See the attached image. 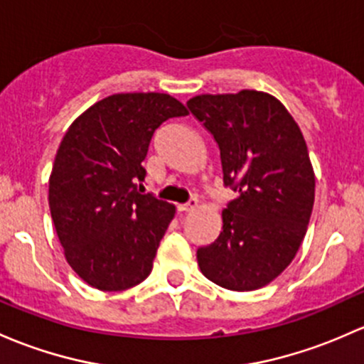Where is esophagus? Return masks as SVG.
I'll return each mask as SVG.
<instances>
[{"mask_svg": "<svg viewBox=\"0 0 364 364\" xmlns=\"http://www.w3.org/2000/svg\"><path fill=\"white\" fill-rule=\"evenodd\" d=\"M197 205H198V200L193 197V198H190V200L186 202V204H179L178 209H179V211H183V213H190V211H193V209L197 208Z\"/></svg>", "mask_w": 364, "mask_h": 364, "instance_id": "1", "label": "esophagus"}]
</instances>
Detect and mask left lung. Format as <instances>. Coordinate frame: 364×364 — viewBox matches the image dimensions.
Wrapping results in <instances>:
<instances>
[{"mask_svg": "<svg viewBox=\"0 0 364 364\" xmlns=\"http://www.w3.org/2000/svg\"><path fill=\"white\" fill-rule=\"evenodd\" d=\"M186 106L213 134L225 186L237 192L218 239L197 250L200 272L232 291L263 288L293 262L311 220L316 178L304 134L267 92L202 94Z\"/></svg>", "mask_w": 364, "mask_h": 364, "instance_id": "obj_1", "label": "left lung"}]
</instances>
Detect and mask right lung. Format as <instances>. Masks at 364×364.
<instances>
[{
	"mask_svg": "<svg viewBox=\"0 0 364 364\" xmlns=\"http://www.w3.org/2000/svg\"><path fill=\"white\" fill-rule=\"evenodd\" d=\"M188 109L169 94H113L80 114L64 134L48 205L71 269L101 291H124L153 269L176 208L143 193L141 166L156 129Z\"/></svg>",
	"mask_w": 364,
	"mask_h": 364,
	"instance_id": "1",
	"label": "right lung"
}]
</instances>
